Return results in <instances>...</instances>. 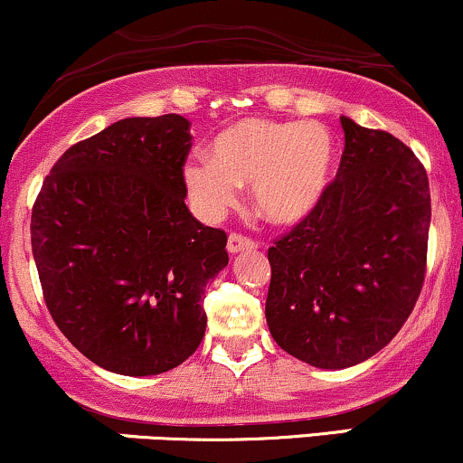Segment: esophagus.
Listing matches in <instances>:
<instances>
[{"label": "esophagus", "instance_id": "obj_1", "mask_svg": "<svg viewBox=\"0 0 463 463\" xmlns=\"http://www.w3.org/2000/svg\"><path fill=\"white\" fill-rule=\"evenodd\" d=\"M253 249H258V242H253L251 238L247 236H241V233H230V238H227V251L232 255L242 253V251H253Z\"/></svg>", "mask_w": 463, "mask_h": 463}]
</instances>
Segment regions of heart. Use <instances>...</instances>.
Wrapping results in <instances>:
<instances>
[{
    "instance_id": "heart-1",
    "label": "heart",
    "mask_w": 463,
    "mask_h": 463,
    "mask_svg": "<svg viewBox=\"0 0 463 463\" xmlns=\"http://www.w3.org/2000/svg\"><path fill=\"white\" fill-rule=\"evenodd\" d=\"M334 166L335 140L325 125L242 118L216 136L210 160L190 157L184 182L208 219L230 210L238 186L251 184L255 212L270 225L292 227L323 203Z\"/></svg>"
}]
</instances>
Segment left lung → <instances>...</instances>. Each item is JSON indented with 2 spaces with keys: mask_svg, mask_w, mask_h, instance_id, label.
Returning a JSON list of instances; mask_svg holds the SVG:
<instances>
[{
  "mask_svg": "<svg viewBox=\"0 0 463 463\" xmlns=\"http://www.w3.org/2000/svg\"><path fill=\"white\" fill-rule=\"evenodd\" d=\"M338 175L309 219L269 249L266 323L286 353L317 368L355 366L399 334L427 269L425 166L382 129L340 117Z\"/></svg>",
  "mask_w": 463,
  "mask_h": 463,
  "instance_id": "1",
  "label": "left lung"
}]
</instances>
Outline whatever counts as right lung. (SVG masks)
<instances>
[{"label":"right lung","instance_id":"right-lung-1","mask_svg":"<svg viewBox=\"0 0 463 463\" xmlns=\"http://www.w3.org/2000/svg\"><path fill=\"white\" fill-rule=\"evenodd\" d=\"M190 146L179 114L123 118L69 146L32 208L49 314L110 373H166L205 335V286L230 258L227 233L184 203Z\"/></svg>","mask_w":463,"mask_h":463}]
</instances>
